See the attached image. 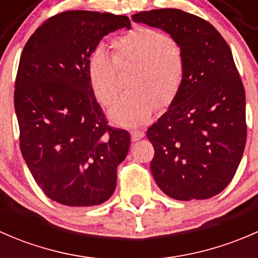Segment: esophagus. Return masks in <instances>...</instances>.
Here are the masks:
<instances>
[{"instance_id":"1","label":"esophagus","mask_w":258,"mask_h":258,"mask_svg":"<svg viewBox=\"0 0 258 258\" xmlns=\"http://www.w3.org/2000/svg\"><path fill=\"white\" fill-rule=\"evenodd\" d=\"M131 137H132V141H139V140L144 139L145 132L140 131V130H134V131H131Z\"/></svg>"}]
</instances>
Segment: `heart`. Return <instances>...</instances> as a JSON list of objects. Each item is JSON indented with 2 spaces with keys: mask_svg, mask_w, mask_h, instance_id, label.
<instances>
[{
  "mask_svg": "<svg viewBox=\"0 0 258 258\" xmlns=\"http://www.w3.org/2000/svg\"><path fill=\"white\" fill-rule=\"evenodd\" d=\"M114 59L101 46L86 62V76L93 95L102 106H111L118 95L117 66L136 64L130 92L110 110V118L118 126H140L157 110L175 102L184 80L186 63L182 49L161 31L137 26L114 38Z\"/></svg>",
  "mask_w": 258,
  "mask_h": 258,
  "instance_id": "obj_1",
  "label": "heart"
}]
</instances>
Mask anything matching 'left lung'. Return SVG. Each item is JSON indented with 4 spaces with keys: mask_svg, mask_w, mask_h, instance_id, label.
Returning <instances> with one entry per match:
<instances>
[{
    "mask_svg": "<svg viewBox=\"0 0 258 258\" xmlns=\"http://www.w3.org/2000/svg\"><path fill=\"white\" fill-rule=\"evenodd\" d=\"M161 28L186 63L177 98L147 130L157 186L179 201L216 196L232 181L246 145V96L225 38L204 18L177 9L132 15Z\"/></svg>",
    "mask_w": 258,
    "mask_h": 258,
    "instance_id": "obj_1",
    "label": "left lung"
}]
</instances>
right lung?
<instances>
[{
	"label": "right lung",
	"mask_w": 258,
	"mask_h": 258,
	"mask_svg": "<svg viewBox=\"0 0 258 258\" xmlns=\"http://www.w3.org/2000/svg\"><path fill=\"white\" fill-rule=\"evenodd\" d=\"M123 27L131 28L127 16L62 12L35 31L21 54L15 83L21 152L43 194L61 205L107 201L128 153L130 134L108 126L86 76L91 52Z\"/></svg>",
	"instance_id": "right-lung-1"
}]
</instances>
